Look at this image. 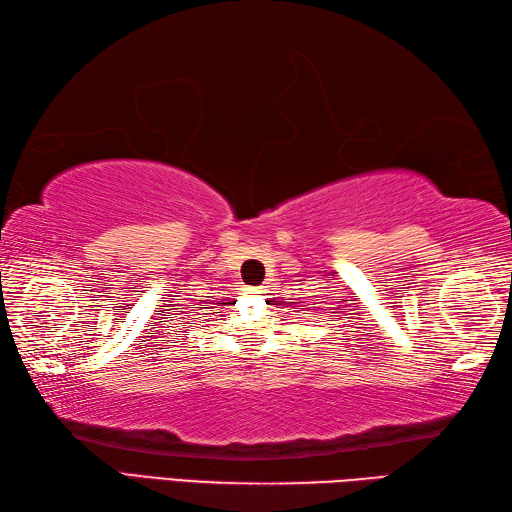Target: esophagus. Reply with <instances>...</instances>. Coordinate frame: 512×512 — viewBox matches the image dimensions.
<instances>
[{
  "instance_id": "1",
  "label": "esophagus",
  "mask_w": 512,
  "mask_h": 512,
  "mask_svg": "<svg viewBox=\"0 0 512 512\" xmlns=\"http://www.w3.org/2000/svg\"><path fill=\"white\" fill-rule=\"evenodd\" d=\"M246 293H248V295H253V297H257V295H262V293H264V288H253V286H250V288H246Z\"/></svg>"
}]
</instances>
